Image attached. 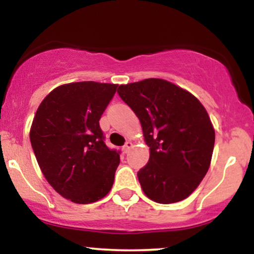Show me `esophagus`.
I'll return each mask as SVG.
<instances>
[{"label":"esophagus","mask_w":254,"mask_h":254,"mask_svg":"<svg viewBox=\"0 0 254 254\" xmlns=\"http://www.w3.org/2000/svg\"><path fill=\"white\" fill-rule=\"evenodd\" d=\"M132 145H133V144H132V142L127 141V143L124 144V147H123V150H124V153H129L131 148H132Z\"/></svg>","instance_id":"obj_1"}]
</instances>
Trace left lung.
I'll list each match as a JSON object with an SVG mask.
<instances>
[{
    "label": "left lung",
    "mask_w": 254,
    "mask_h": 254,
    "mask_svg": "<svg viewBox=\"0 0 254 254\" xmlns=\"http://www.w3.org/2000/svg\"><path fill=\"white\" fill-rule=\"evenodd\" d=\"M118 94L138 117L150 150L137 173L145 196L161 204L188 198L211 162L215 130L206 110L190 92L161 78L121 84Z\"/></svg>",
    "instance_id": "left-lung-1"
}]
</instances>
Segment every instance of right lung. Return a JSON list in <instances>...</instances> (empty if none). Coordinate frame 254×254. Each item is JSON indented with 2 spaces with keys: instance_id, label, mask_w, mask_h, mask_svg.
Returning a JSON list of instances; mask_svg holds the SVG:
<instances>
[{
  "instance_id": "right-lung-1",
  "label": "right lung",
  "mask_w": 254,
  "mask_h": 254,
  "mask_svg": "<svg viewBox=\"0 0 254 254\" xmlns=\"http://www.w3.org/2000/svg\"><path fill=\"white\" fill-rule=\"evenodd\" d=\"M118 84L94 81L62 84L38 107L30 131L34 155L61 196L89 204L109 193L119 151L105 144L99 121Z\"/></svg>"
}]
</instances>
